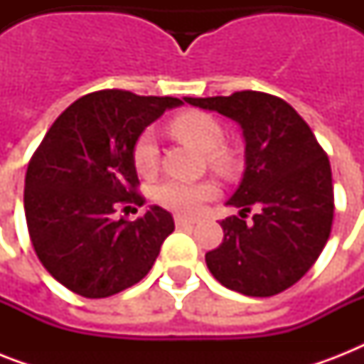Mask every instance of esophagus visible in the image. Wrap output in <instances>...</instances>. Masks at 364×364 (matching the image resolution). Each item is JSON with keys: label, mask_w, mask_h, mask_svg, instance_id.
Listing matches in <instances>:
<instances>
[{"label": "esophagus", "mask_w": 364, "mask_h": 364, "mask_svg": "<svg viewBox=\"0 0 364 364\" xmlns=\"http://www.w3.org/2000/svg\"><path fill=\"white\" fill-rule=\"evenodd\" d=\"M196 219H191V217H183V215H176V225L179 228H185V227H193Z\"/></svg>", "instance_id": "esophagus-1"}]
</instances>
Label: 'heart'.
<instances>
[{
  "mask_svg": "<svg viewBox=\"0 0 364 364\" xmlns=\"http://www.w3.org/2000/svg\"><path fill=\"white\" fill-rule=\"evenodd\" d=\"M171 132L185 141L194 143L202 151H208V160L215 170L227 173L232 170L234 159L227 149L219 147L223 143L221 124L208 113L187 111L177 115L170 122ZM132 162L139 176H153L159 168V143L153 130H143L132 147ZM215 187L208 181H183V179H166L153 188V200L168 210L193 215L200 205L213 198Z\"/></svg>",
  "mask_w": 364,
  "mask_h": 364,
  "instance_id": "heart-1",
  "label": "heart"
}]
</instances>
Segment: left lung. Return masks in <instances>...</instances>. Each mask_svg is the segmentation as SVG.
Here are the masks:
<instances>
[{"label": "left lung", "instance_id": "8db88e82", "mask_svg": "<svg viewBox=\"0 0 364 364\" xmlns=\"http://www.w3.org/2000/svg\"><path fill=\"white\" fill-rule=\"evenodd\" d=\"M185 102L236 121L245 139V171L227 202L240 208V217L221 221L225 238L205 253V264L221 285L245 296L282 293L310 270L331 236L327 153L304 119L272 94L242 90Z\"/></svg>", "mask_w": 364, "mask_h": 364}]
</instances>
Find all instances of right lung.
<instances>
[{
  "mask_svg": "<svg viewBox=\"0 0 364 364\" xmlns=\"http://www.w3.org/2000/svg\"><path fill=\"white\" fill-rule=\"evenodd\" d=\"M177 98L126 90L87 94L54 121L31 156L24 211L31 245L50 276L87 299H105L147 276L173 217L159 205L117 221L121 204H143L132 147Z\"/></svg>",
  "mask_w": 364,
  "mask_h": 364,
  "instance_id": "1",
  "label": "right lung"
}]
</instances>
